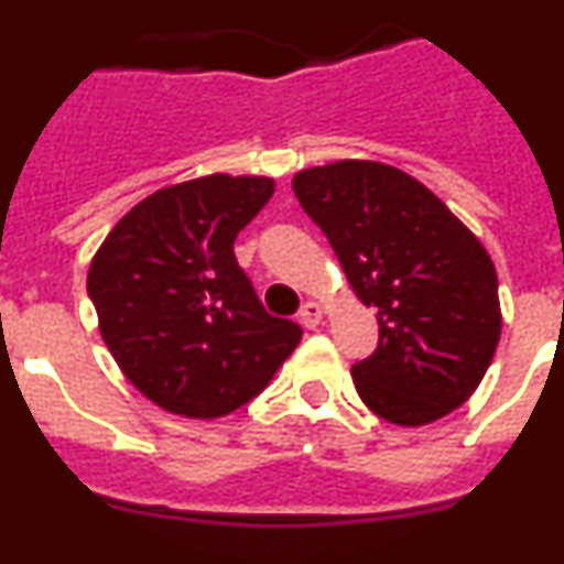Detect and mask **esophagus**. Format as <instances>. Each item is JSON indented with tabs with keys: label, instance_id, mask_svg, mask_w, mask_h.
Returning <instances> with one entry per match:
<instances>
[{
	"label": "esophagus",
	"instance_id": "1",
	"mask_svg": "<svg viewBox=\"0 0 564 564\" xmlns=\"http://www.w3.org/2000/svg\"><path fill=\"white\" fill-rule=\"evenodd\" d=\"M322 318H325V307L318 305V302H305V305H302V311H299V322H302L307 330H313V327L322 325Z\"/></svg>",
	"mask_w": 564,
	"mask_h": 564
}]
</instances>
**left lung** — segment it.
Wrapping results in <instances>:
<instances>
[{
    "mask_svg": "<svg viewBox=\"0 0 564 564\" xmlns=\"http://www.w3.org/2000/svg\"><path fill=\"white\" fill-rule=\"evenodd\" d=\"M293 192L356 296L378 311V350L352 367L361 401L398 426L455 412L480 387L502 330L497 271L480 239L387 163L302 169Z\"/></svg>",
    "mask_w": 564,
    "mask_h": 564,
    "instance_id": "obj_1",
    "label": "left lung"
}]
</instances>
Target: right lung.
Returning a JSON list of instances; mask_svg holds the SVG:
<instances>
[{
  "mask_svg": "<svg viewBox=\"0 0 564 564\" xmlns=\"http://www.w3.org/2000/svg\"><path fill=\"white\" fill-rule=\"evenodd\" d=\"M273 181L206 174L129 208L87 273L107 350L161 410L214 421L265 390L302 327L265 313L234 239L271 200Z\"/></svg>",
  "mask_w": 564,
  "mask_h": 564,
  "instance_id": "obj_1",
  "label": "right lung"
}]
</instances>
